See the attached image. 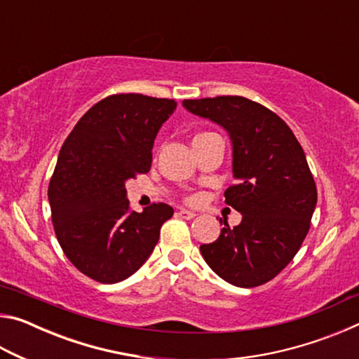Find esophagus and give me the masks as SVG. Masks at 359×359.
I'll list each match as a JSON object with an SVG mask.
<instances>
[{
	"mask_svg": "<svg viewBox=\"0 0 359 359\" xmlns=\"http://www.w3.org/2000/svg\"><path fill=\"white\" fill-rule=\"evenodd\" d=\"M177 217H180V218H184V220H191V218H194V217H196V214H194V212H191V210H185V209H180V210L177 212Z\"/></svg>",
	"mask_w": 359,
	"mask_h": 359,
	"instance_id": "obj_1",
	"label": "esophagus"
}]
</instances>
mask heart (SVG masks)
I'll use <instances>...</instances> for the list:
<instances>
[{
    "label": "heart",
    "mask_w": 359,
    "mask_h": 359,
    "mask_svg": "<svg viewBox=\"0 0 359 359\" xmlns=\"http://www.w3.org/2000/svg\"><path fill=\"white\" fill-rule=\"evenodd\" d=\"M188 201H190V203H196V201H198V196H190V198H188Z\"/></svg>",
    "instance_id": "1"
}]
</instances>
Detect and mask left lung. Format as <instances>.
<instances>
[{
	"label": "left lung",
	"mask_w": 359,
	"mask_h": 359,
	"mask_svg": "<svg viewBox=\"0 0 359 359\" xmlns=\"http://www.w3.org/2000/svg\"><path fill=\"white\" fill-rule=\"evenodd\" d=\"M184 106L229 133L236 184L224 203L242 214L238 226L224 222L218 239L199 250L223 280L259 287L287 267L311 228L317 185L306 154L276 112L244 96L185 100Z\"/></svg>",
	"instance_id": "8db88e82"
}]
</instances>
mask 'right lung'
<instances>
[{"label": "right lung", "instance_id": "right-lung-1", "mask_svg": "<svg viewBox=\"0 0 359 359\" xmlns=\"http://www.w3.org/2000/svg\"><path fill=\"white\" fill-rule=\"evenodd\" d=\"M177 102L118 93L82 115L60 150L48 184L58 244L79 271L101 283L128 278L154 252L174 209H130L125 182L150 171L158 130Z\"/></svg>", "mask_w": 359, "mask_h": 359}]
</instances>
